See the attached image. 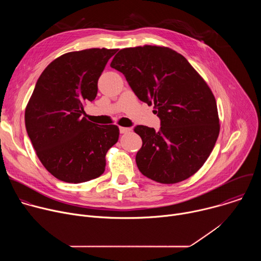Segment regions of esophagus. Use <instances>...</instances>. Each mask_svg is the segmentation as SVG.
Wrapping results in <instances>:
<instances>
[{
  "label": "esophagus",
  "instance_id": "obj_1",
  "mask_svg": "<svg viewBox=\"0 0 261 261\" xmlns=\"http://www.w3.org/2000/svg\"><path fill=\"white\" fill-rule=\"evenodd\" d=\"M131 131V128H127V127H120V132L122 134H125V133H129Z\"/></svg>",
  "mask_w": 261,
  "mask_h": 261
}]
</instances>
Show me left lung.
Listing matches in <instances>:
<instances>
[{
  "mask_svg": "<svg viewBox=\"0 0 261 261\" xmlns=\"http://www.w3.org/2000/svg\"><path fill=\"white\" fill-rule=\"evenodd\" d=\"M110 67L124 74L140 101L154 105L161 120L159 131L134 128L142 139L136 154L139 171L161 184L196 173L220 132L216 99L200 74L180 54L157 45L121 49Z\"/></svg>",
  "mask_w": 261,
  "mask_h": 261,
  "instance_id": "obj_1",
  "label": "left lung"
}]
</instances>
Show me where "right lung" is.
I'll return each instance as SVG.
<instances>
[{"instance_id":"obj_1","label":"right lung","mask_w":261,"mask_h":261,"mask_svg":"<svg viewBox=\"0 0 261 261\" xmlns=\"http://www.w3.org/2000/svg\"><path fill=\"white\" fill-rule=\"evenodd\" d=\"M118 49L90 48L54 60L37 81L27 104L28 135L46 170L60 180L79 184L99 177L105 155L119 140L116 125H97L85 104L98 92V80Z\"/></svg>"}]
</instances>
